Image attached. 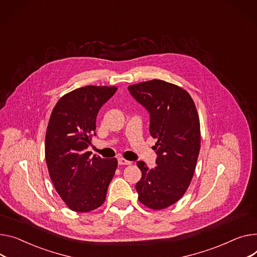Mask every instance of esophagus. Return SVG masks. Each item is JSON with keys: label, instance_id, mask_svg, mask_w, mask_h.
Segmentation results:
<instances>
[{"label": "esophagus", "instance_id": "esophagus-1", "mask_svg": "<svg viewBox=\"0 0 257 257\" xmlns=\"http://www.w3.org/2000/svg\"><path fill=\"white\" fill-rule=\"evenodd\" d=\"M118 164L119 165H130L131 164V161H128L124 158H118Z\"/></svg>", "mask_w": 257, "mask_h": 257}]
</instances>
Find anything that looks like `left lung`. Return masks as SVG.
Returning a JSON list of instances; mask_svg holds the SVG:
<instances>
[{
    "label": "left lung",
    "mask_w": 257,
    "mask_h": 257,
    "mask_svg": "<svg viewBox=\"0 0 257 257\" xmlns=\"http://www.w3.org/2000/svg\"><path fill=\"white\" fill-rule=\"evenodd\" d=\"M150 112V133L157 143V165L138 161L142 179L135 188L139 200L163 210L183 197L193 178L200 150V124L194 101L186 90L160 79L128 87Z\"/></svg>",
    "instance_id": "obj_1"
}]
</instances>
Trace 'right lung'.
I'll return each instance as SVG.
<instances>
[{
	"mask_svg": "<svg viewBox=\"0 0 257 257\" xmlns=\"http://www.w3.org/2000/svg\"><path fill=\"white\" fill-rule=\"evenodd\" d=\"M116 87L85 85L65 94L51 111L45 135V160L57 192L74 212L101 207L117 167L116 158L87 151L96 135L99 109Z\"/></svg>",
	"mask_w": 257,
	"mask_h": 257,
	"instance_id": "obj_1",
	"label": "right lung"
}]
</instances>
